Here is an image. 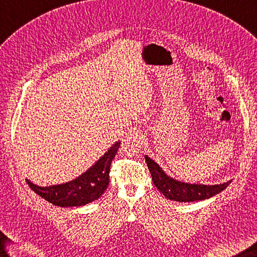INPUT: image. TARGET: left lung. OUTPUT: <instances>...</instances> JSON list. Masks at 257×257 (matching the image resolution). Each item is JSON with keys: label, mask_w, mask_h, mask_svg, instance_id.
<instances>
[{"label": "left lung", "mask_w": 257, "mask_h": 257, "mask_svg": "<svg viewBox=\"0 0 257 257\" xmlns=\"http://www.w3.org/2000/svg\"><path fill=\"white\" fill-rule=\"evenodd\" d=\"M145 159L156 188L169 200L178 202H194L210 199L222 192L232 182V180H230L227 182L214 185L182 182L168 176L162 170V168L148 156H145Z\"/></svg>", "instance_id": "left-lung-1"}]
</instances>
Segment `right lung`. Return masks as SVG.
I'll list each match as a JSON object with an SVG mask.
<instances>
[{
	"label": "right lung",
	"mask_w": 257,
	"mask_h": 257,
	"mask_svg": "<svg viewBox=\"0 0 257 257\" xmlns=\"http://www.w3.org/2000/svg\"><path fill=\"white\" fill-rule=\"evenodd\" d=\"M120 141L110 147L105 155L88 170L66 183L40 187L27 180L31 189L52 204L63 207L83 206L98 200L109 184V171Z\"/></svg>",
	"instance_id": "right-lung-1"
}]
</instances>
